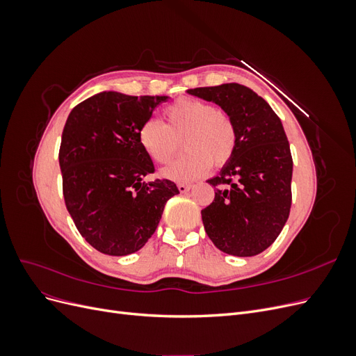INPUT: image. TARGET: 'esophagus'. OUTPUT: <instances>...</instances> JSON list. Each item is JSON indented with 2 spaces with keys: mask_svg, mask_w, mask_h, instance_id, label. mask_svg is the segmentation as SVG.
<instances>
[{
  "mask_svg": "<svg viewBox=\"0 0 356 356\" xmlns=\"http://www.w3.org/2000/svg\"><path fill=\"white\" fill-rule=\"evenodd\" d=\"M190 188H191V184H184V182H179L178 184L179 193H187Z\"/></svg>",
  "mask_w": 356,
  "mask_h": 356,
  "instance_id": "1",
  "label": "esophagus"
}]
</instances>
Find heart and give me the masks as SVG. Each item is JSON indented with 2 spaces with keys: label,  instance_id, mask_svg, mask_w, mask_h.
Instances as JSON below:
<instances>
[{
  "label": "heart",
  "instance_id": "obj_1",
  "mask_svg": "<svg viewBox=\"0 0 356 356\" xmlns=\"http://www.w3.org/2000/svg\"><path fill=\"white\" fill-rule=\"evenodd\" d=\"M166 124L157 118H147L138 129V143L144 153L159 165H165L178 152L182 138L186 153L161 170V175L190 182L203 177L212 163L227 165L238 145V134L232 117L209 102L179 98L165 111Z\"/></svg>",
  "mask_w": 356,
  "mask_h": 356
}]
</instances>
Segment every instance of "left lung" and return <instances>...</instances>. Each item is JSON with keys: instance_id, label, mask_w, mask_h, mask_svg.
<instances>
[{"instance_id": "obj_1", "label": "left lung", "mask_w": 356, "mask_h": 356, "mask_svg": "<svg viewBox=\"0 0 356 356\" xmlns=\"http://www.w3.org/2000/svg\"><path fill=\"white\" fill-rule=\"evenodd\" d=\"M187 92L220 105L238 134L234 156L218 177L208 179L215 197L202 209L204 230L225 254H260L282 232L293 199V157L281 118L261 96L238 83Z\"/></svg>"}]
</instances>
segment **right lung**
<instances>
[{"label":"right lung","mask_w":356,"mask_h":356,"mask_svg":"<svg viewBox=\"0 0 356 356\" xmlns=\"http://www.w3.org/2000/svg\"><path fill=\"white\" fill-rule=\"evenodd\" d=\"M166 99L101 92L67 118L59 148L63 199L80 234L102 254L141 250L179 193L170 179L144 181L154 165L138 143L139 126Z\"/></svg>","instance_id":"obj_1"}]
</instances>
